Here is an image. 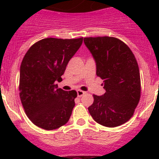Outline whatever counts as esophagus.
Returning <instances> with one entry per match:
<instances>
[{
    "label": "esophagus",
    "mask_w": 159,
    "mask_h": 159,
    "mask_svg": "<svg viewBox=\"0 0 159 159\" xmlns=\"http://www.w3.org/2000/svg\"><path fill=\"white\" fill-rule=\"evenodd\" d=\"M84 94H85V92H83V91H81V90H78V91H77V96L78 97L83 96Z\"/></svg>",
    "instance_id": "1"
}]
</instances>
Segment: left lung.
Returning a JSON list of instances; mask_svg holds the SVG:
<instances>
[{
    "label": "left lung",
    "mask_w": 159,
    "mask_h": 159,
    "mask_svg": "<svg viewBox=\"0 0 159 159\" xmlns=\"http://www.w3.org/2000/svg\"><path fill=\"white\" fill-rule=\"evenodd\" d=\"M84 41L106 91L101 96L93 95L90 115L104 127L120 126L132 117L139 102L141 81L137 60L128 46L117 38L86 37Z\"/></svg>",
    "instance_id": "8db88e82"
}]
</instances>
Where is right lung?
Instances as JSON below:
<instances>
[{
    "label": "right lung",
    "mask_w": 159,
    "mask_h": 159,
    "mask_svg": "<svg viewBox=\"0 0 159 159\" xmlns=\"http://www.w3.org/2000/svg\"><path fill=\"white\" fill-rule=\"evenodd\" d=\"M83 43V38H45L25 54L20 71V97L32 123L44 130L66 124L75 107V91L66 92L56 82L62 80L67 64Z\"/></svg>",
    "instance_id": "obj_1"
}]
</instances>
